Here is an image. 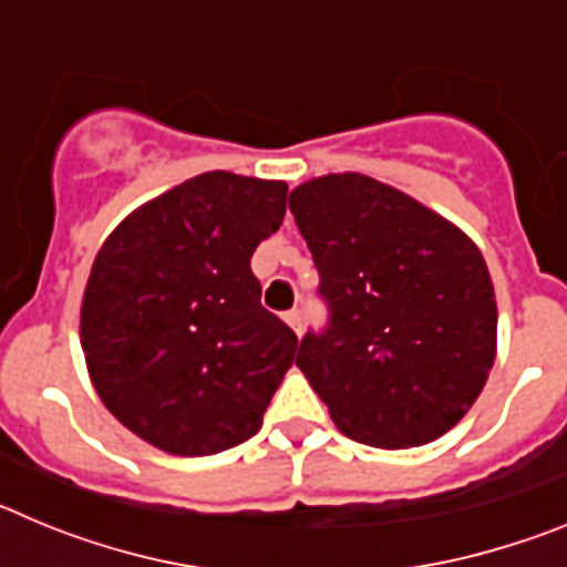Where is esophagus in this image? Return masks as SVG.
<instances>
[{
  "label": "esophagus",
  "instance_id": "esophagus-1",
  "mask_svg": "<svg viewBox=\"0 0 567 567\" xmlns=\"http://www.w3.org/2000/svg\"><path fill=\"white\" fill-rule=\"evenodd\" d=\"M287 323L295 329V334L303 332V312L300 309H292V312H287Z\"/></svg>",
  "mask_w": 567,
  "mask_h": 567
}]
</instances>
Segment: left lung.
Returning a JSON list of instances; mask_svg holds the SVG:
<instances>
[{
    "label": "left lung",
    "instance_id": "1",
    "mask_svg": "<svg viewBox=\"0 0 567 567\" xmlns=\"http://www.w3.org/2000/svg\"><path fill=\"white\" fill-rule=\"evenodd\" d=\"M327 300L298 369L346 437L437 440L480 398L497 354V300L474 240L412 195L332 173L289 195Z\"/></svg>",
    "mask_w": 567,
    "mask_h": 567
}]
</instances>
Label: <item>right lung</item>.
<instances>
[{
    "label": "right lung",
    "mask_w": 567,
    "mask_h": 567,
    "mask_svg": "<svg viewBox=\"0 0 567 567\" xmlns=\"http://www.w3.org/2000/svg\"><path fill=\"white\" fill-rule=\"evenodd\" d=\"M287 184L195 175L127 215L90 269L82 349L113 417L162 452L204 457L260 429L298 334L260 307L255 247Z\"/></svg>",
    "instance_id": "right-lung-1"
}]
</instances>
